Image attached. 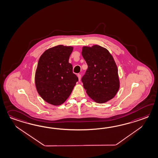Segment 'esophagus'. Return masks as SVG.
I'll return each instance as SVG.
<instances>
[{
  "mask_svg": "<svg viewBox=\"0 0 158 158\" xmlns=\"http://www.w3.org/2000/svg\"><path fill=\"white\" fill-rule=\"evenodd\" d=\"M77 77H78V79L79 81H81V74H77Z\"/></svg>",
  "mask_w": 158,
  "mask_h": 158,
  "instance_id": "esophagus-1",
  "label": "esophagus"
}]
</instances>
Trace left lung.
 I'll return each instance as SVG.
<instances>
[{
	"label": "left lung",
	"instance_id": "1",
	"mask_svg": "<svg viewBox=\"0 0 158 158\" xmlns=\"http://www.w3.org/2000/svg\"><path fill=\"white\" fill-rule=\"evenodd\" d=\"M81 54L88 65L81 79L87 95L100 104L112 99L119 89V80L111 54L107 49L95 45L83 46Z\"/></svg>",
	"mask_w": 158,
	"mask_h": 158
}]
</instances>
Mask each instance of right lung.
<instances>
[{
  "label": "right lung",
  "mask_w": 158,
  "mask_h": 158,
  "mask_svg": "<svg viewBox=\"0 0 158 158\" xmlns=\"http://www.w3.org/2000/svg\"><path fill=\"white\" fill-rule=\"evenodd\" d=\"M73 50L72 46L60 45L47 49L40 57L35 87L44 100L52 105L62 104L78 81L69 62Z\"/></svg>",
  "instance_id": "add662e5"
}]
</instances>
